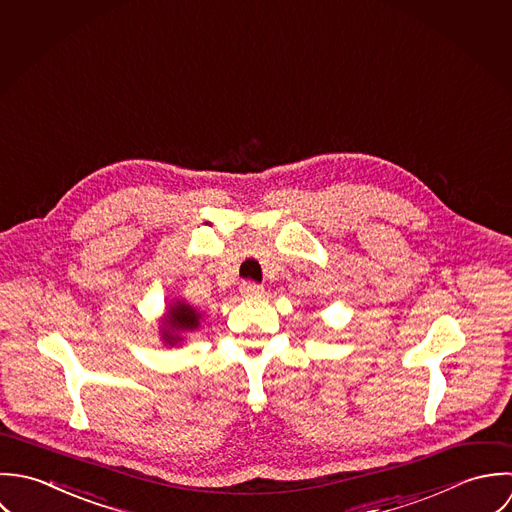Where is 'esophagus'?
Segmentation results:
<instances>
[{
	"label": "esophagus",
	"mask_w": 512,
	"mask_h": 512,
	"mask_svg": "<svg viewBox=\"0 0 512 512\" xmlns=\"http://www.w3.org/2000/svg\"><path fill=\"white\" fill-rule=\"evenodd\" d=\"M239 291H241V295H243L245 299H257V297H261V295H263V287H261V285H257V283H251V281L241 283Z\"/></svg>",
	"instance_id": "1"
}]
</instances>
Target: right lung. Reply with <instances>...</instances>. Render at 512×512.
<instances>
[{"mask_svg":"<svg viewBox=\"0 0 512 512\" xmlns=\"http://www.w3.org/2000/svg\"><path fill=\"white\" fill-rule=\"evenodd\" d=\"M200 322H202V312L198 308L192 307L182 299L172 301L166 308V314L160 326L162 342L166 346H178L180 342H184L182 334L200 328Z\"/></svg>","mask_w":512,"mask_h":512,"instance_id":"1","label":"right lung"}]
</instances>
